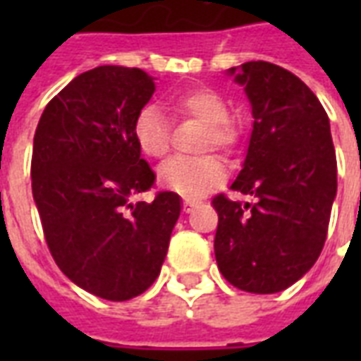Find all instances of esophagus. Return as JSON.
I'll return each instance as SVG.
<instances>
[{"label": "esophagus", "instance_id": "esophagus-1", "mask_svg": "<svg viewBox=\"0 0 361 361\" xmlns=\"http://www.w3.org/2000/svg\"><path fill=\"white\" fill-rule=\"evenodd\" d=\"M198 200H195V198H183V209H185V214H191L192 209L197 208L198 206Z\"/></svg>", "mask_w": 361, "mask_h": 361}]
</instances>
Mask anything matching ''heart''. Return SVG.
<instances>
[{
	"label": "heart",
	"instance_id": "1",
	"mask_svg": "<svg viewBox=\"0 0 361 361\" xmlns=\"http://www.w3.org/2000/svg\"><path fill=\"white\" fill-rule=\"evenodd\" d=\"M164 104L174 114L198 120L206 125L204 147L231 152L240 140L238 125L228 118V104L225 97L209 87H191L185 92L172 93L164 99ZM133 136L136 146L147 157L159 159L169 152V125L163 112L146 104L142 106L133 121ZM225 164L215 155L202 157H172L159 166V183L181 195H202L209 187L225 180Z\"/></svg>",
	"mask_w": 361,
	"mask_h": 361
}]
</instances>
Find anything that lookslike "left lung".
Here are the masks:
<instances>
[{"label":"left lung","mask_w":361,"mask_h":361,"mask_svg":"<svg viewBox=\"0 0 361 361\" xmlns=\"http://www.w3.org/2000/svg\"><path fill=\"white\" fill-rule=\"evenodd\" d=\"M252 112L245 161L232 191L255 204L214 198L215 260L231 285L275 294L302 279L324 247L337 192L330 120L311 90L268 61L228 69Z\"/></svg>","instance_id":"obj_1"}]
</instances>
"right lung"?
Masks as SVG:
<instances>
[{
	"label": "right lung",
	"instance_id": "right-lung-1",
	"mask_svg": "<svg viewBox=\"0 0 361 361\" xmlns=\"http://www.w3.org/2000/svg\"><path fill=\"white\" fill-rule=\"evenodd\" d=\"M155 82L142 69L101 65L67 84L42 112L31 155V189L59 269L93 296L125 302L157 279L181 198L159 192L133 136Z\"/></svg>",
	"mask_w": 361,
	"mask_h": 361
}]
</instances>
